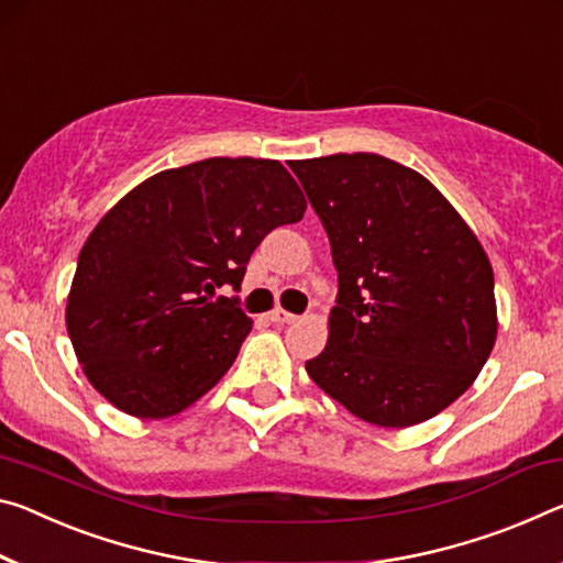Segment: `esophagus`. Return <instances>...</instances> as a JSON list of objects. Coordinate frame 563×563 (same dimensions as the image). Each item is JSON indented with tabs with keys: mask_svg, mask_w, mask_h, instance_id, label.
Listing matches in <instances>:
<instances>
[{
	"mask_svg": "<svg viewBox=\"0 0 563 563\" xmlns=\"http://www.w3.org/2000/svg\"><path fill=\"white\" fill-rule=\"evenodd\" d=\"M267 320H271V323H278V325H288V323H296L298 316H292L283 308H275V310H271V313H267Z\"/></svg>",
	"mask_w": 563,
	"mask_h": 563,
	"instance_id": "1",
	"label": "esophagus"
}]
</instances>
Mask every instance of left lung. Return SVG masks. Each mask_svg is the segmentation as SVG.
Instances as JSON below:
<instances>
[{"instance_id":"1","label":"left lung","mask_w":563,"mask_h":563,"mask_svg":"<svg viewBox=\"0 0 563 563\" xmlns=\"http://www.w3.org/2000/svg\"><path fill=\"white\" fill-rule=\"evenodd\" d=\"M290 169L323 222L338 298L308 376L361 421L406 428L449 408L496 343L494 271L416 169L353 153Z\"/></svg>"}]
</instances>
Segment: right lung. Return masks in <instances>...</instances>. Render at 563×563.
<instances>
[{
    "label": "right lung",
    "instance_id": "right-lung-1",
    "mask_svg": "<svg viewBox=\"0 0 563 563\" xmlns=\"http://www.w3.org/2000/svg\"><path fill=\"white\" fill-rule=\"evenodd\" d=\"M278 159L210 157L163 169L97 222L67 298L87 380L114 408L167 418L225 376L253 328L238 298L261 240L306 212Z\"/></svg>",
    "mask_w": 563,
    "mask_h": 563
}]
</instances>
